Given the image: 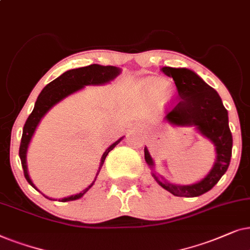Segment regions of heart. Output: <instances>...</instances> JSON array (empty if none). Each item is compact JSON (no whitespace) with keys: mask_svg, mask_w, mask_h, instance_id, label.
<instances>
[{"mask_svg":"<svg viewBox=\"0 0 250 250\" xmlns=\"http://www.w3.org/2000/svg\"><path fill=\"white\" fill-rule=\"evenodd\" d=\"M139 89L144 97L147 98L148 101H155L159 98L170 99L174 95V88L170 83L156 78L142 80L139 83Z\"/></svg>","mask_w":250,"mask_h":250,"instance_id":"obj_1","label":"heart"}]
</instances>
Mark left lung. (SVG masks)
Here are the masks:
<instances>
[{"instance_id":"1","label":"left lung","mask_w":250,"mask_h":250,"mask_svg":"<svg viewBox=\"0 0 250 250\" xmlns=\"http://www.w3.org/2000/svg\"><path fill=\"white\" fill-rule=\"evenodd\" d=\"M162 72L174 80L178 98L169 109L166 119L176 125H194L205 137L216 146V162L210 172L192 185H174L161 181L153 172L159 185L176 197L194 198L210 191L228 170L232 155V134L229 127L228 111L215 89L200 76L188 68L162 67ZM145 160L153 168V160L147 148H144Z\"/></svg>"}]
</instances>
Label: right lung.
<instances>
[{
	"label": "right lung",
	"instance_id": "right-lung-1",
	"mask_svg": "<svg viewBox=\"0 0 250 250\" xmlns=\"http://www.w3.org/2000/svg\"><path fill=\"white\" fill-rule=\"evenodd\" d=\"M119 74H120V69L118 67H114V66H102L97 64H92V65L85 66V67L69 69V71L65 72L64 74H62L59 78L53 80V81H51L49 84H46L44 86V89H43L41 94L39 95L38 99H36L34 109H33V112L29 114L27 120H26L24 129H22L21 147H19V158H21L22 169H24V176L26 181H27L33 188H36L35 185L33 184V182L31 181V178H29L28 172H27L26 152H27V147H28L29 142H31L32 139V136L34 134L35 129L38 127L39 122L41 121L43 115H44L53 105H56L58 102H61L62 99L67 97L68 95H71L73 92L82 89L84 85L104 84V83L111 81V80L114 79L115 76H118ZM122 138H120L119 141H116L114 144H112L104 152V154L102 156V161H101V166H99L98 172L101 170L102 166L104 164L108 152H111L112 149L119 144ZM92 184H94V183H92ZM92 184L89 185L85 189H83L82 192H80L79 194L71 195V197L68 198H64L62 199L61 201L66 202V201H73V200H76V199H80L81 197H83V194H84L89 188H91ZM50 200H51V199H50Z\"/></svg>",
	"mask_w": 250,
	"mask_h": 250
}]
</instances>
